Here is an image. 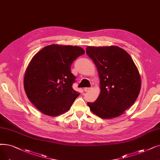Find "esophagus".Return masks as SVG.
Masks as SVG:
<instances>
[{
	"instance_id": "obj_1",
	"label": "esophagus",
	"mask_w": 160,
	"mask_h": 160,
	"mask_svg": "<svg viewBox=\"0 0 160 160\" xmlns=\"http://www.w3.org/2000/svg\"><path fill=\"white\" fill-rule=\"evenodd\" d=\"M90 89H91V88H85L84 89V90L85 92H89Z\"/></svg>"
}]
</instances>
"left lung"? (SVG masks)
<instances>
[{"label": "left lung", "instance_id": "left-lung-1", "mask_svg": "<svg viewBox=\"0 0 160 160\" xmlns=\"http://www.w3.org/2000/svg\"><path fill=\"white\" fill-rule=\"evenodd\" d=\"M86 53L98 71L101 92L90 110L103 119L123 114L136 101L141 88L139 72L129 54L115 46H88Z\"/></svg>", "mask_w": 160, "mask_h": 160}]
</instances>
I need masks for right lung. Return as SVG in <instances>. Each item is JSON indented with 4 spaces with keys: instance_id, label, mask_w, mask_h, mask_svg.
Segmentation results:
<instances>
[{
    "instance_id": "1",
    "label": "right lung",
    "mask_w": 160,
    "mask_h": 160,
    "mask_svg": "<svg viewBox=\"0 0 160 160\" xmlns=\"http://www.w3.org/2000/svg\"><path fill=\"white\" fill-rule=\"evenodd\" d=\"M85 53L78 46L52 44L34 55L26 68L23 86L29 100L43 114L58 116L71 108L80 93L73 89L72 62Z\"/></svg>"
}]
</instances>
